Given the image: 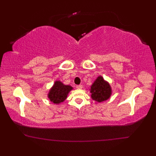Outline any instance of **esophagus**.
I'll return each mask as SVG.
<instances>
[{
    "mask_svg": "<svg viewBox=\"0 0 156 156\" xmlns=\"http://www.w3.org/2000/svg\"><path fill=\"white\" fill-rule=\"evenodd\" d=\"M82 86L81 84H79V85H76V88L78 89H82Z\"/></svg>",
    "mask_w": 156,
    "mask_h": 156,
    "instance_id": "obj_1",
    "label": "esophagus"
}]
</instances>
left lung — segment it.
I'll return each mask as SVG.
<instances>
[{"mask_svg": "<svg viewBox=\"0 0 156 156\" xmlns=\"http://www.w3.org/2000/svg\"><path fill=\"white\" fill-rule=\"evenodd\" d=\"M91 97L97 102L107 100L111 94V88L108 82H105L101 76H99L90 88Z\"/></svg>", "mask_w": 156, "mask_h": 156, "instance_id": "left-lung-1", "label": "left lung"}]
</instances>
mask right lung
I'll return each instance as SVG.
<instances>
[{
    "instance_id": "obj_1",
    "label": "right lung",
    "mask_w": 156,
    "mask_h": 156,
    "mask_svg": "<svg viewBox=\"0 0 156 156\" xmlns=\"http://www.w3.org/2000/svg\"><path fill=\"white\" fill-rule=\"evenodd\" d=\"M72 89L69 85H64L61 82L56 81L49 92L48 98L55 104H59L66 100L68 92Z\"/></svg>"
}]
</instances>
